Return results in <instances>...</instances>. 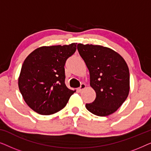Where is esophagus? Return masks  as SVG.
<instances>
[{"mask_svg": "<svg viewBox=\"0 0 151 151\" xmlns=\"http://www.w3.org/2000/svg\"><path fill=\"white\" fill-rule=\"evenodd\" d=\"M86 87V84L82 83V84H81V85H80V87L78 88V91H83Z\"/></svg>", "mask_w": 151, "mask_h": 151, "instance_id": "obj_1", "label": "esophagus"}]
</instances>
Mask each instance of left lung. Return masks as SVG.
I'll return each mask as SVG.
<instances>
[{"label": "left lung", "mask_w": 151, "mask_h": 151, "mask_svg": "<svg viewBox=\"0 0 151 151\" xmlns=\"http://www.w3.org/2000/svg\"><path fill=\"white\" fill-rule=\"evenodd\" d=\"M78 50L90 74V86L96 93L86 108L98 116L115 112L127 100L130 90L129 69L124 59L109 47L78 45Z\"/></svg>", "instance_id": "8db88e82"}]
</instances>
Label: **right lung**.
<instances>
[{"mask_svg": "<svg viewBox=\"0 0 151 151\" xmlns=\"http://www.w3.org/2000/svg\"><path fill=\"white\" fill-rule=\"evenodd\" d=\"M77 43L40 47L22 64L18 88L26 104L40 115H52L66 106L76 90L65 83V65Z\"/></svg>", "mask_w": 151, "mask_h": 151, "instance_id": "add662e5", "label": "right lung"}]
</instances>
